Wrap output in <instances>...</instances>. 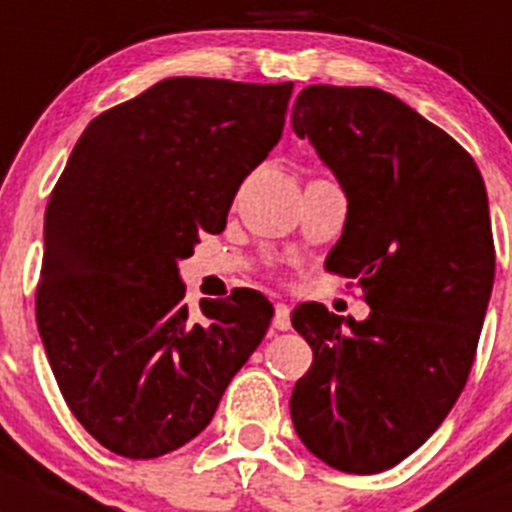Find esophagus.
<instances>
[{
  "label": "esophagus",
  "instance_id": "1",
  "mask_svg": "<svg viewBox=\"0 0 512 512\" xmlns=\"http://www.w3.org/2000/svg\"><path fill=\"white\" fill-rule=\"evenodd\" d=\"M274 327L276 330H289L292 327V317H289V307L284 302L274 304Z\"/></svg>",
  "mask_w": 512,
  "mask_h": 512
}]
</instances>
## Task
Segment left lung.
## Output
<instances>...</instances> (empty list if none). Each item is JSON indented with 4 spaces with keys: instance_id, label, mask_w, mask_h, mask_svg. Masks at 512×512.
<instances>
[{
    "instance_id": "obj_1",
    "label": "left lung",
    "mask_w": 512,
    "mask_h": 512,
    "mask_svg": "<svg viewBox=\"0 0 512 512\" xmlns=\"http://www.w3.org/2000/svg\"><path fill=\"white\" fill-rule=\"evenodd\" d=\"M292 126L348 195L327 269L358 281L370 317L294 309L314 360L289 409L314 457L375 475L439 429L475 363L495 279L485 182L462 144L381 88H304Z\"/></svg>"
}]
</instances>
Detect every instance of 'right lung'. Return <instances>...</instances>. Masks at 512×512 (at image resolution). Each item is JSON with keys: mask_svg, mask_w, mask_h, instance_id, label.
<instances>
[{"mask_svg": "<svg viewBox=\"0 0 512 512\" xmlns=\"http://www.w3.org/2000/svg\"><path fill=\"white\" fill-rule=\"evenodd\" d=\"M292 83L167 78L86 126L45 210L37 330L68 409L111 452L195 439L259 348L253 289L185 304L177 261L220 233L284 131Z\"/></svg>", "mask_w": 512, "mask_h": 512, "instance_id": "add662e5", "label": "right lung"}]
</instances>
